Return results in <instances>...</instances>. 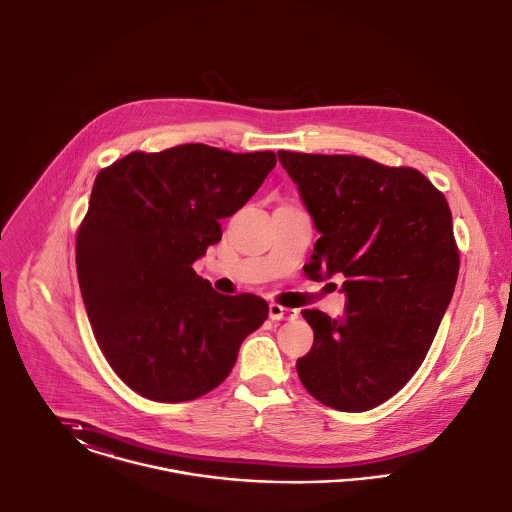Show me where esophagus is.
Segmentation results:
<instances>
[{
  "instance_id": "1",
  "label": "esophagus",
  "mask_w": 512,
  "mask_h": 512,
  "mask_svg": "<svg viewBox=\"0 0 512 512\" xmlns=\"http://www.w3.org/2000/svg\"><path fill=\"white\" fill-rule=\"evenodd\" d=\"M296 315H298L296 310L284 308V306H280V304H271V306H269V317H271L273 321H280V319H294Z\"/></svg>"
}]
</instances>
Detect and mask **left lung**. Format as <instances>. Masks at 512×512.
I'll return each mask as SVG.
<instances>
[{
	"mask_svg": "<svg viewBox=\"0 0 512 512\" xmlns=\"http://www.w3.org/2000/svg\"><path fill=\"white\" fill-rule=\"evenodd\" d=\"M278 159L319 232L306 275L347 278L343 319L302 312L314 345L298 376L323 405L368 411L413 378L452 300L460 251L450 206L413 167L286 150Z\"/></svg>",
	"mask_w": 512,
	"mask_h": 512,
	"instance_id": "left-lung-1",
	"label": "left lung"
}]
</instances>
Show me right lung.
Segmentation results:
<instances>
[{
  "label": "right lung",
  "mask_w": 512,
  "mask_h": 512,
  "mask_svg": "<svg viewBox=\"0 0 512 512\" xmlns=\"http://www.w3.org/2000/svg\"><path fill=\"white\" fill-rule=\"evenodd\" d=\"M275 163V152L183 144L97 173L76 239L79 290L99 349L136 394L161 403L208 394L267 319L263 298L224 296L193 263Z\"/></svg>",
  "instance_id": "right-lung-1"
}]
</instances>
